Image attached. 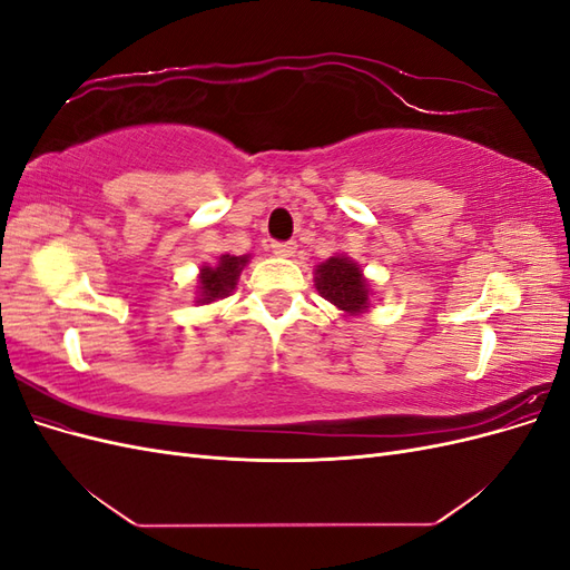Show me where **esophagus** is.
Returning a JSON list of instances; mask_svg holds the SVG:
<instances>
[{
    "mask_svg": "<svg viewBox=\"0 0 570 570\" xmlns=\"http://www.w3.org/2000/svg\"><path fill=\"white\" fill-rule=\"evenodd\" d=\"M271 249H273V254H278V256H292V254H295L297 245L295 243H273Z\"/></svg>",
    "mask_w": 570,
    "mask_h": 570,
    "instance_id": "obj_1",
    "label": "esophagus"
}]
</instances>
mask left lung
<instances>
[{"instance_id":"left-lung-1","label":"left lung","mask_w":570,"mask_h":570,"mask_svg":"<svg viewBox=\"0 0 570 570\" xmlns=\"http://www.w3.org/2000/svg\"><path fill=\"white\" fill-rule=\"evenodd\" d=\"M316 289L323 299L335 304L340 312L358 316L371 306V285L364 278V271L350 256H331L316 266Z\"/></svg>"}]
</instances>
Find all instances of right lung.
<instances>
[{"instance_id": "1", "label": "right lung", "mask_w": 570, "mask_h": 570, "mask_svg": "<svg viewBox=\"0 0 570 570\" xmlns=\"http://www.w3.org/2000/svg\"><path fill=\"white\" fill-rule=\"evenodd\" d=\"M249 256L223 254L216 266H202L199 271V297L197 302L212 304L216 299L228 297L237 285L239 273L247 266Z\"/></svg>"}]
</instances>
